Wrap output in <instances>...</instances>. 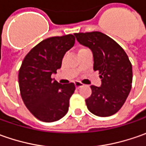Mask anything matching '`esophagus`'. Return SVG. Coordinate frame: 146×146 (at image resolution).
Listing matches in <instances>:
<instances>
[{
    "instance_id": "esophagus-1",
    "label": "esophagus",
    "mask_w": 146,
    "mask_h": 146,
    "mask_svg": "<svg viewBox=\"0 0 146 146\" xmlns=\"http://www.w3.org/2000/svg\"><path fill=\"white\" fill-rule=\"evenodd\" d=\"M75 85H76V88H81L84 86V84H82L81 82L80 81H76L75 82Z\"/></svg>"
}]
</instances>
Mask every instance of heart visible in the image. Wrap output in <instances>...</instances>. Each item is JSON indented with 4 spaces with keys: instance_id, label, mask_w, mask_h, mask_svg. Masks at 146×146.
Masks as SVG:
<instances>
[{
    "instance_id": "1",
    "label": "heart",
    "mask_w": 146,
    "mask_h": 146,
    "mask_svg": "<svg viewBox=\"0 0 146 146\" xmlns=\"http://www.w3.org/2000/svg\"><path fill=\"white\" fill-rule=\"evenodd\" d=\"M82 49H83V48H82Z\"/></svg>"
}]
</instances>
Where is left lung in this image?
<instances>
[{
    "instance_id": "1",
    "label": "left lung",
    "mask_w": 146,
    "mask_h": 146,
    "mask_svg": "<svg viewBox=\"0 0 146 146\" xmlns=\"http://www.w3.org/2000/svg\"><path fill=\"white\" fill-rule=\"evenodd\" d=\"M77 41L93 54V70H98L101 87L91 85L92 94L85 100L93 115L107 117L118 112L131 91L132 67L120 45L100 31L75 33Z\"/></svg>"
}]
</instances>
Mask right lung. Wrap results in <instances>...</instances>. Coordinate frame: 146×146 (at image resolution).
Returning a JSON list of instances; mask_svg holds the SVG:
<instances>
[{
  "label": "right lung",
  "mask_w": 146,
  "mask_h": 146,
  "mask_svg": "<svg viewBox=\"0 0 146 146\" xmlns=\"http://www.w3.org/2000/svg\"><path fill=\"white\" fill-rule=\"evenodd\" d=\"M71 34L45 39L26 55L19 72L23 102L32 115L43 122H54L66 115L75 92L73 83L61 84L52 79L61 68L65 53L75 44Z\"/></svg>",
  "instance_id": "right-lung-1"
}]
</instances>
